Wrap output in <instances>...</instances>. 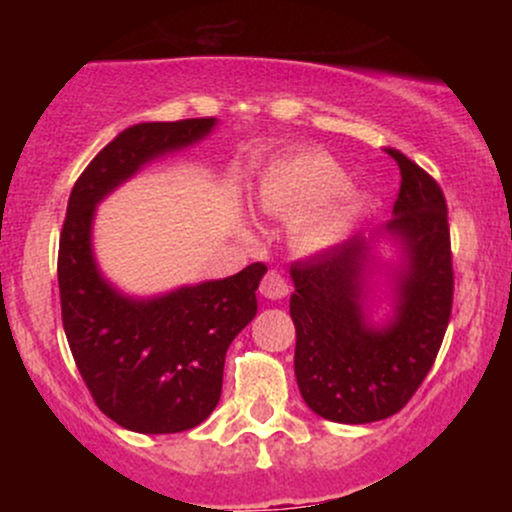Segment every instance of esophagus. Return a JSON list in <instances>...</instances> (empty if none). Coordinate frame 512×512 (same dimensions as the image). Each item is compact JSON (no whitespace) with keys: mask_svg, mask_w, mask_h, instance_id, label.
Here are the masks:
<instances>
[{"mask_svg":"<svg viewBox=\"0 0 512 512\" xmlns=\"http://www.w3.org/2000/svg\"><path fill=\"white\" fill-rule=\"evenodd\" d=\"M260 293L264 298H272V301H279L289 293V284L279 272H267L264 274L262 284H260Z\"/></svg>","mask_w":512,"mask_h":512,"instance_id":"1","label":"esophagus"}]
</instances>
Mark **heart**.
<instances>
[{
	"instance_id": "obj_1",
	"label": "heart",
	"mask_w": 512,
	"mask_h": 512,
	"mask_svg": "<svg viewBox=\"0 0 512 512\" xmlns=\"http://www.w3.org/2000/svg\"><path fill=\"white\" fill-rule=\"evenodd\" d=\"M346 173L322 151L276 161L262 175L257 204L267 214L291 219V243L315 252L337 243L361 209V197L344 187Z\"/></svg>"
}]
</instances>
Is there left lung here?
Wrapping results in <instances>:
<instances>
[{
  "mask_svg": "<svg viewBox=\"0 0 512 512\" xmlns=\"http://www.w3.org/2000/svg\"><path fill=\"white\" fill-rule=\"evenodd\" d=\"M402 185L383 236L402 248L392 317L373 325L366 310L370 243L358 236L291 264L298 390L310 409L337 424L397 414L436 361L452 310L448 204L424 168L402 151Z\"/></svg>",
  "mask_w": 512,
  "mask_h": 512,
  "instance_id": "8db88e82",
  "label": "left lung"
}]
</instances>
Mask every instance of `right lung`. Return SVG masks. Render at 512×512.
Wrapping results in <instances>:
<instances>
[{"label":"right lung","mask_w":512,"mask_h":512,"mask_svg":"<svg viewBox=\"0 0 512 512\" xmlns=\"http://www.w3.org/2000/svg\"><path fill=\"white\" fill-rule=\"evenodd\" d=\"M216 117L139 122L120 132L74 182L57 257L62 325L93 402L137 433L195 428L221 399L226 351L257 313L262 262L226 279L132 298L93 257L96 204L156 158L197 144Z\"/></svg>","instance_id":"add662e5"}]
</instances>
